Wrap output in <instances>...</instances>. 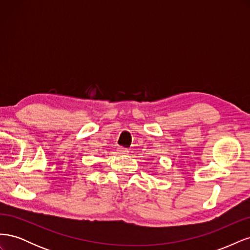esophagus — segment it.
I'll return each mask as SVG.
<instances>
[{
  "instance_id": "34e87169",
  "label": "esophagus",
  "mask_w": 250,
  "mask_h": 250,
  "mask_svg": "<svg viewBox=\"0 0 250 250\" xmlns=\"http://www.w3.org/2000/svg\"><path fill=\"white\" fill-rule=\"evenodd\" d=\"M118 152L120 154H126V153H128V149L125 148V147H119L118 148Z\"/></svg>"
}]
</instances>
